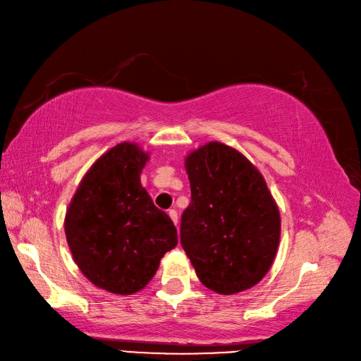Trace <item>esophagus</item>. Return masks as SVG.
Returning a JSON list of instances; mask_svg holds the SVG:
<instances>
[{"instance_id": "1", "label": "esophagus", "mask_w": 361, "mask_h": 361, "mask_svg": "<svg viewBox=\"0 0 361 361\" xmlns=\"http://www.w3.org/2000/svg\"><path fill=\"white\" fill-rule=\"evenodd\" d=\"M169 216L171 218V221L178 226L179 218H178V212H176V209H170V211H169Z\"/></svg>"}]
</instances>
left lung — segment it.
<instances>
[{"mask_svg": "<svg viewBox=\"0 0 361 361\" xmlns=\"http://www.w3.org/2000/svg\"><path fill=\"white\" fill-rule=\"evenodd\" d=\"M191 202L180 244L206 288L232 295L259 283L280 239V214L257 169L238 150L209 143L187 158Z\"/></svg>", "mask_w": 361, "mask_h": 361, "instance_id": "1", "label": "left lung"}]
</instances>
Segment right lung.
<instances>
[{"instance_id":"right-lung-1","label":"right lung","mask_w":361,"mask_h":361,"mask_svg":"<svg viewBox=\"0 0 361 361\" xmlns=\"http://www.w3.org/2000/svg\"><path fill=\"white\" fill-rule=\"evenodd\" d=\"M147 154L120 143L81 180L64 231L72 256L93 285L129 295L155 276L161 257L176 247L178 231L141 187Z\"/></svg>"}]
</instances>
